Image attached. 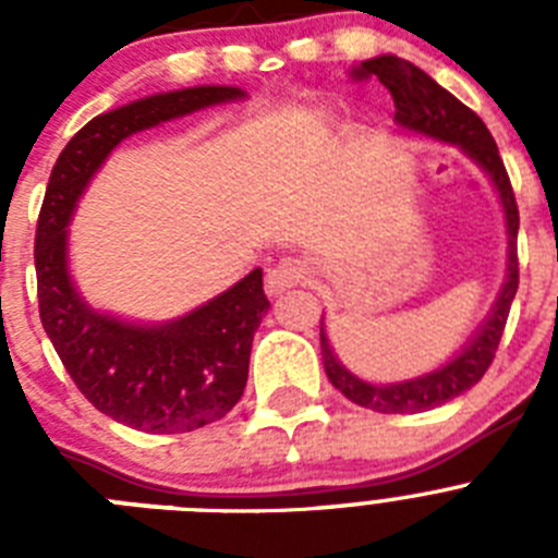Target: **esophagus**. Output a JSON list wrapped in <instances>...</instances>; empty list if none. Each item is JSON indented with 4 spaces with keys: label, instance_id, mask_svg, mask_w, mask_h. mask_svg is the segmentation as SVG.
Listing matches in <instances>:
<instances>
[{
    "label": "esophagus",
    "instance_id": "34e87169",
    "mask_svg": "<svg viewBox=\"0 0 558 558\" xmlns=\"http://www.w3.org/2000/svg\"><path fill=\"white\" fill-rule=\"evenodd\" d=\"M310 274V265L299 256H284L274 268H268V276H265V284H268L270 293H284V290L302 284Z\"/></svg>",
    "mask_w": 558,
    "mask_h": 558
}]
</instances>
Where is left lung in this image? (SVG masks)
I'll return each mask as SVG.
<instances>
[{"instance_id":"8db88e82","label":"left lung","mask_w":558,"mask_h":558,"mask_svg":"<svg viewBox=\"0 0 558 558\" xmlns=\"http://www.w3.org/2000/svg\"><path fill=\"white\" fill-rule=\"evenodd\" d=\"M354 81H366V77H377L383 86L391 92L397 113L393 120L402 131L418 133L427 140L445 142V145H456L463 156H470L486 179L495 186L497 198L502 206V218H506V240H509V251H506V279L497 293L495 304H492L489 315L483 318L481 327L470 335V340L463 343L461 352L452 354L447 363L427 374H418L411 379H399V383H386V386H374L360 379L357 374L349 372L335 354L332 343L327 338L322 318V354L327 377L335 388L347 399H352L354 405L368 408L377 413H422L430 408L445 405L450 399L461 397L463 391H470L472 386L481 383L486 368L495 360L497 343L506 329V318H509L511 302L517 295V284H520V270H517V229H520V211H517L514 192H511L509 172L502 167L500 153H497L495 140H492L489 128L483 125V120L475 111L463 106L458 97H452L447 88L438 86L427 72L413 66L411 61L397 56H377L363 61L360 66L352 69Z\"/></svg>"}]
</instances>
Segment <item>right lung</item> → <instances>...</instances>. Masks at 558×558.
Here are the masks:
<instances>
[{
  "mask_svg": "<svg viewBox=\"0 0 558 558\" xmlns=\"http://www.w3.org/2000/svg\"><path fill=\"white\" fill-rule=\"evenodd\" d=\"M245 97L236 86H192L113 108L69 140L49 175L36 229L44 332L83 397L133 430H198L240 402L254 332L270 307L263 268L172 322H128L95 310L75 288L69 274V223L86 186L122 140Z\"/></svg>",
  "mask_w": 558,
  "mask_h": 558,
  "instance_id": "1",
  "label": "right lung"
}]
</instances>
